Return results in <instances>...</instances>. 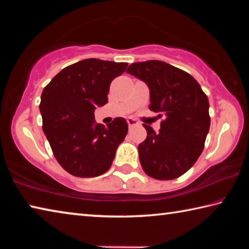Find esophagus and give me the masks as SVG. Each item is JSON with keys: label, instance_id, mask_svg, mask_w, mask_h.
Wrapping results in <instances>:
<instances>
[{"label": "esophagus", "instance_id": "1", "mask_svg": "<svg viewBox=\"0 0 249 249\" xmlns=\"http://www.w3.org/2000/svg\"><path fill=\"white\" fill-rule=\"evenodd\" d=\"M127 123H128V126H135V125L138 124V122L135 119H133V117H128Z\"/></svg>", "mask_w": 249, "mask_h": 249}]
</instances>
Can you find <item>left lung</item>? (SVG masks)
I'll return each mask as SVG.
<instances>
[{
	"label": "left lung",
	"instance_id": "left-lung-1",
	"mask_svg": "<svg viewBox=\"0 0 249 249\" xmlns=\"http://www.w3.org/2000/svg\"><path fill=\"white\" fill-rule=\"evenodd\" d=\"M126 72L148 86L149 108L165 116L159 133L142 124L147 130L146 140L138 145L142 169L158 180L178 178L204 148L211 123L208 96L192 75L167 62H134Z\"/></svg>",
	"mask_w": 249,
	"mask_h": 249
}]
</instances>
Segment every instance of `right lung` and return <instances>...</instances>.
Masks as SVG:
<instances>
[{"mask_svg": "<svg viewBox=\"0 0 249 249\" xmlns=\"http://www.w3.org/2000/svg\"><path fill=\"white\" fill-rule=\"evenodd\" d=\"M127 62L90 58L66 67L41 93L43 130L57 161L70 175L92 178L111 167L128 125L116 117L105 127L96 124L94 109L107 103L109 84Z\"/></svg>", "mask_w": 249, "mask_h": 249, "instance_id": "right-lung-1", "label": "right lung"}]
</instances>
